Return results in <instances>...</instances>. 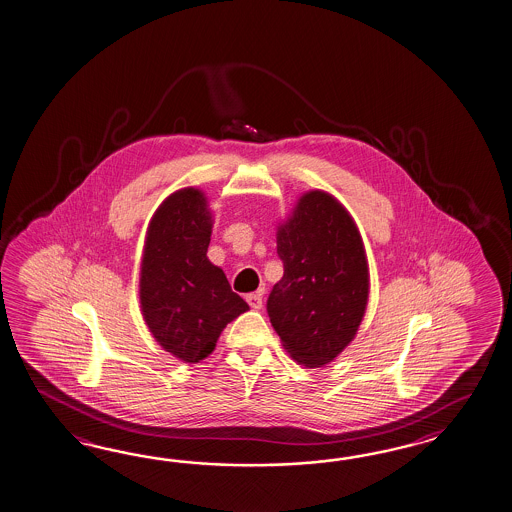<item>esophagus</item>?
Returning a JSON list of instances; mask_svg holds the SVG:
<instances>
[{
	"instance_id": "1",
	"label": "esophagus",
	"mask_w": 512,
	"mask_h": 512,
	"mask_svg": "<svg viewBox=\"0 0 512 512\" xmlns=\"http://www.w3.org/2000/svg\"><path fill=\"white\" fill-rule=\"evenodd\" d=\"M246 300H248V304L251 309H261V307H263V294H261V292L248 294V296H246Z\"/></svg>"
}]
</instances>
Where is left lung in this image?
Instances as JSON below:
<instances>
[{"label":"left lung","instance_id":"8db88e82","mask_svg":"<svg viewBox=\"0 0 512 512\" xmlns=\"http://www.w3.org/2000/svg\"><path fill=\"white\" fill-rule=\"evenodd\" d=\"M283 277L268 315L283 348L305 367L335 360L360 330L369 302V263L360 229L332 194L309 190L277 225Z\"/></svg>","mask_w":512,"mask_h":512}]
</instances>
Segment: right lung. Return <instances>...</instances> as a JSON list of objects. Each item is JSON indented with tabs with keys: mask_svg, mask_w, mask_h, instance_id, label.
<instances>
[{
	"mask_svg": "<svg viewBox=\"0 0 512 512\" xmlns=\"http://www.w3.org/2000/svg\"><path fill=\"white\" fill-rule=\"evenodd\" d=\"M212 225L205 192L182 188L156 208L143 246L141 315L156 343L188 365L208 358L223 328L249 309L208 261Z\"/></svg>",
	"mask_w": 512,
	"mask_h": 512,
	"instance_id": "obj_1",
	"label": "right lung"
}]
</instances>
